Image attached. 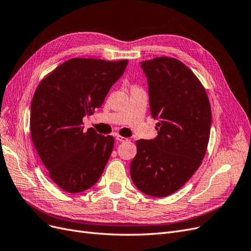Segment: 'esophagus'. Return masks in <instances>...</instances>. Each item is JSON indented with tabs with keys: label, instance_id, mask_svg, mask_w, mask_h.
<instances>
[{
	"label": "esophagus",
	"instance_id": "34e87169",
	"mask_svg": "<svg viewBox=\"0 0 251 251\" xmlns=\"http://www.w3.org/2000/svg\"><path fill=\"white\" fill-rule=\"evenodd\" d=\"M116 139H117L118 141H121V143H124V141H127V140H128V138H126V137H124V136H121V135H117V136H116Z\"/></svg>",
	"mask_w": 251,
	"mask_h": 251
}]
</instances>
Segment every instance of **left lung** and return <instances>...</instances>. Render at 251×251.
<instances>
[{"label": "left lung", "instance_id": "obj_1", "mask_svg": "<svg viewBox=\"0 0 251 251\" xmlns=\"http://www.w3.org/2000/svg\"><path fill=\"white\" fill-rule=\"evenodd\" d=\"M149 83L155 139L136 140L130 176L138 190L166 197L197 170L208 146L211 107L204 86L180 60L167 56L141 62Z\"/></svg>", "mask_w": 251, "mask_h": 251}]
</instances>
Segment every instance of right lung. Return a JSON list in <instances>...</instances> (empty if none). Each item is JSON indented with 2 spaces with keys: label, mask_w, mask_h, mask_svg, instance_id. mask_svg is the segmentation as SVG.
<instances>
[{
  "label": "right lung",
  "mask_w": 251,
  "mask_h": 251,
  "mask_svg": "<svg viewBox=\"0 0 251 251\" xmlns=\"http://www.w3.org/2000/svg\"><path fill=\"white\" fill-rule=\"evenodd\" d=\"M127 59L72 58L38 85L30 104V135L50 178L68 193L88 190L101 176L115 138L84 130L83 118L104 101Z\"/></svg>",
  "instance_id": "obj_1"
}]
</instances>
